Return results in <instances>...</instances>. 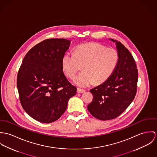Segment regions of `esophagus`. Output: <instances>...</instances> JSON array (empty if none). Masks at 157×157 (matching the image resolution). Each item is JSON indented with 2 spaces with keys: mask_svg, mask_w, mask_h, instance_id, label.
I'll use <instances>...</instances> for the list:
<instances>
[{
  "mask_svg": "<svg viewBox=\"0 0 157 157\" xmlns=\"http://www.w3.org/2000/svg\"><path fill=\"white\" fill-rule=\"evenodd\" d=\"M85 91H86V90H84V89H81V88H78V89H77L78 93H83Z\"/></svg>",
  "mask_w": 157,
  "mask_h": 157,
  "instance_id": "obj_1",
  "label": "esophagus"
}]
</instances>
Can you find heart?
<instances>
[{
    "label": "heart",
    "mask_w": 157,
    "mask_h": 157,
    "mask_svg": "<svg viewBox=\"0 0 157 157\" xmlns=\"http://www.w3.org/2000/svg\"><path fill=\"white\" fill-rule=\"evenodd\" d=\"M117 51L99 43H87L78 46L74 53L66 52L62 58L63 70L73 79L83 66V72L74 80L78 86L86 87L100 84L113 74L119 63Z\"/></svg>",
    "instance_id": "heart-1"
}]
</instances>
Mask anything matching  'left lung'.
<instances>
[{
  "instance_id": "left-lung-1",
  "label": "left lung",
  "mask_w": 157,
  "mask_h": 157,
  "mask_svg": "<svg viewBox=\"0 0 157 157\" xmlns=\"http://www.w3.org/2000/svg\"><path fill=\"white\" fill-rule=\"evenodd\" d=\"M109 40L116 44L117 66L107 81L90 90L93 99L87 106L90 114L101 121L113 119L128 107L136 96L138 81V70L131 53L121 42Z\"/></svg>"
}]
</instances>
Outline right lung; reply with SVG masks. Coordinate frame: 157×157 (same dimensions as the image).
Segmentation results:
<instances>
[{
    "mask_svg": "<svg viewBox=\"0 0 157 157\" xmlns=\"http://www.w3.org/2000/svg\"><path fill=\"white\" fill-rule=\"evenodd\" d=\"M70 41L51 38L36 44L26 53L18 70L20 103L27 114L38 122L58 120L76 93V87L67 80L62 67V58Z\"/></svg>",
    "mask_w": 157,
    "mask_h": 157,
    "instance_id": "right-lung-1",
    "label": "right lung"
}]
</instances>
